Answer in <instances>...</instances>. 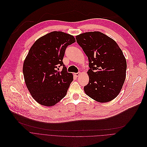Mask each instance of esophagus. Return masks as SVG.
I'll return each mask as SVG.
<instances>
[{"instance_id": "34e87169", "label": "esophagus", "mask_w": 147, "mask_h": 147, "mask_svg": "<svg viewBox=\"0 0 147 147\" xmlns=\"http://www.w3.org/2000/svg\"><path fill=\"white\" fill-rule=\"evenodd\" d=\"M74 75H75V76H76V77H78V76H79L80 75V72H78V73H74Z\"/></svg>"}]
</instances>
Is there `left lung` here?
I'll list each match as a JSON object with an SVG mask.
<instances>
[{
	"instance_id": "1",
	"label": "left lung",
	"mask_w": 147,
	"mask_h": 147,
	"mask_svg": "<svg viewBox=\"0 0 147 147\" xmlns=\"http://www.w3.org/2000/svg\"><path fill=\"white\" fill-rule=\"evenodd\" d=\"M76 42L88 57L89 82L86 94L99 102L113 100L120 93L126 78V58L116 42L98 32L76 36Z\"/></svg>"
}]
</instances>
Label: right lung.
Returning a JSON list of instances; mask_svg holds the SVG:
<instances>
[{
	"instance_id": "obj_1",
	"label": "right lung",
	"mask_w": 147,
	"mask_h": 147,
	"mask_svg": "<svg viewBox=\"0 0 147 147\" xmlns=\"http://www.w3.org/2000/svg\"><path fill=\"white\" fill-rule=\"evenodd\" d=\"M75 42L72 35L53 31L39 38L29 50L23 74L29 93L39 104L51 107L66 96L74 78L63 60L67 46ZM61 66L62 71H58Z\"/></svg>"
}]
</instances>
